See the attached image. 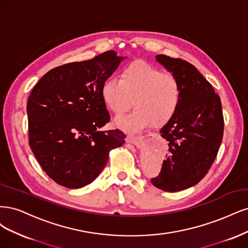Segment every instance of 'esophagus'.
<instances>
[{"instance_id":"1","label":"esophagus","mask_w":248,"mask_h":248,"mask_svg":"<svg viewBox=\"0 0 248 248\" xmlns=\"http://www.w3.org/2000/svg\"><path fill=\"white\" fill-rule=\"evenodd\" d=\"M142 138L143 137H141V136H139V137H136V136H133V135H127L126 136V142H129V143H137L138 141H140V140H142Z\"/></svg>"}]
</instances>
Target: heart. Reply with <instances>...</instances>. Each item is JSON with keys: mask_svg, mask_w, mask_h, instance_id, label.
Listing matches in <instances>:
<instances>
[{"mask_svg": "<svg viewBox=\"0 0 248 248\" xmlns=\"http://www.w3.org/2000/svg\"><path fill=\"white\" fill-rule=\"evenodd\" d=\"M181 93L176 76L143 61L126 65L119 79L109 77L101 86L102 99L114 114L124 113L133 100L132 112L115 119V124L126 132H139L150 123L155 126L166 124L177 112Z\"/></svg>", "mask_w": 248, "mask_h": 248, "instance_id": "1", "label": "heart"}]
</instances>
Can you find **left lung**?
I'll return each mask as SVG.
<instances>
[{
  "label": "left lung",
  "instance_id": "left-lung-1",
  "mask_svg": "<svg viewBox=\"0 0 248 248\" xmlns=\"http://www.w3.org/2000/svg\"><path fill=\"white\" fill-rule=\"evenodd\" d=\"M156 61L181 85L177 112L162 129L169 146L162 170L151 183L165 191H179L201 181L217 155L223 135L220 98L195 66L164 54Z\"/></svg>",
  "mask_w": 248,
  "mask_h": 248
}]
</instances>
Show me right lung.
I'll use <instances>...</instances> for the list:
<instances>
[{
    "mask_svg": "<svg viewBox=\"0 0 248 248\" xmlns=\"http://www.w3.org/2000/svg\"><path fill=\"white\" fill-rule=\"evenodd\" d=\"M114 50L50 70L31 91L27 112L29 144L43 171L68 188L92 183L105 168L110 150L125 135L103 131L110 114L101 86L121 62Z\"/></svg>",
    "mask_w": 248,
    "mask_h": 248,
    "instance_id": "right-lung-1",
    "label": "right lung"
}]
</instances>
